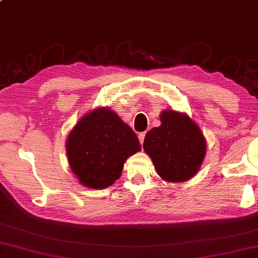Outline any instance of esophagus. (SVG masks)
Masks as SVG:
<instances>
[{
    "instance_id": "obj_1",
    "label": "esophagus",
    "mask_w": 258,
    "mask_h": 258,
    "mask_svg": "<svg viewBox=\"0 0 258 258\" xmlns=\"http://www.w3.org/2000/svg\"><path fill=\"white\" fill-rule=\"evenodd\" d=\"M145 136H146V132H142V133H139V136H138V138H139V141L140 144L142 145L144 144V140H145Z\"/></svg>"
}]
</instances>
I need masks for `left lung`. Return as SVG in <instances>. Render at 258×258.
<instances>
[{
	"label": "left lung",
	"mask_w": 258,
	"mask_h": 258,
	"mask_svg": "<svg viewBox=\"0 0 258 258\" xmlns=\"http://www.w3.org/2000/svg\"><path fill=\"white\" fill-rule=\"evenodd\" d=\"M160 119L159 127L146 134L144 151L162 179L180 183L192 178L206 154L201 128L187 114L172 110H164Z\"/></svg>",
	"instance_id": "obj_1"
}]
</instances>
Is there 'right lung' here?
<instances>
[{
	"instance_id": "right-lung-1",
	"label": "right lung",
	"mask_w": 258,
	"mask_h": 258,
	"mask_svg": "<svg viewBox=\"0 0 258 258\" xmlns=\"http://www.w3.org/2000/svg\"><path fill=\"white\" fill-rule=\"evenodd\" d=\"M68 162L83 186L105 189L121 176L124 162L140 151L137 134L107 107L84 114L66 141Z\"/></svg>"
}]
</instances>
